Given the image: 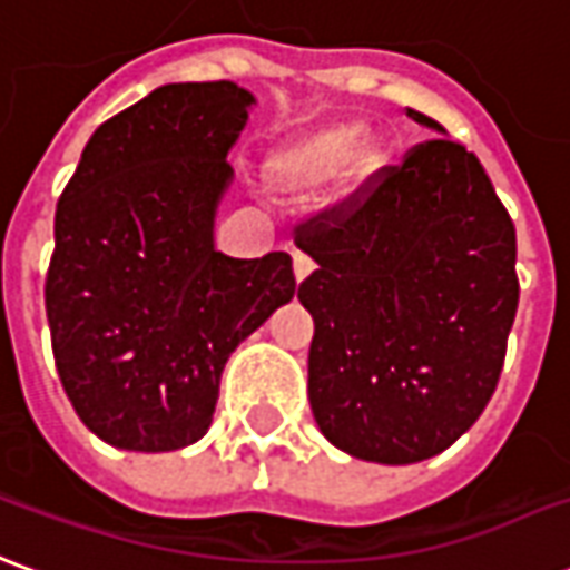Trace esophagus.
Returning a JSON list of instances; mask_svg holds the SVG:
<instances>
[{
	"instance_id": "34e87169",
	"label": "esophagus",
	"mask_w": 570,
	"mask_h": 570,
	"mask_svg": "<svg viewBox=\"0 0 570 570\" xmlns=\"http://www.w3.org/2000/svg\"><path fill=\"white\" fill-rule=\"evenodd\" d=\"M313 257H309V254H304V252H294V278H297V282H304L306 276H309V273H313Z\"/></svg>"
}]
</instances>
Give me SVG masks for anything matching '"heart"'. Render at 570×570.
Masks as SVG:
<instances>
[{"instance_id": "obj_1", "label": "heart", "mask_w": 570, "mask_h": 570, "mask_svg": "<svg viewBox=\"0 0 570 570\" xmlns=\"http://www.w3.org/2000/svg\"><path fill=\"white\" fill-rule=\"evenodd\" d=\"M353 122H331L294 137L269 156L266 175L278 189H309L334 175L337 196H356L383 168L377 140H356Z\"/></svg>"}]
</instances>
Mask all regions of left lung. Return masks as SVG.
Segmentation results:
<instances>
[{"instance_id":"8db88e82","label":"left lung","mask_w":570,"mask_h":570,"mask_svg":"<svg viewBox=\"0 0 570 570\" xmlns=\"http://www.w3.org/2000/svg\"><path fill=\"white\" fill-rule=\"evenodd\" d=\"M294 242L316 261L297 297L316 322L309 405L325 439L390 466L454 445L498 390L519 306L515 227L475 153L423 140Z\"/></svg>"}]
</instances>
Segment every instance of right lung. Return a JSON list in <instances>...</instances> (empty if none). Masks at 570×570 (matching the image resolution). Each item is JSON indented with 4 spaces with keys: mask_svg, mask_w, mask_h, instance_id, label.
<instances>
[{
    "mask_svg": "<svg viewBox=\"0 0 570 570\" xmlns=\"http://www.w3.org/2000/svg\"><path fill=\"white\" fill-rule=\"evenodd\" d=\"M252 91L163 85L85 144L55 212L46 276L63 393L125 451H177L212 426L229 353L294 297L292 257L214 248L227 153Z\"/></svg>",
    "mask_w": 570,
    "mask_h": 570,
    "instance_id": "add662e5",
    "label": "right lung"
}]
</instances>
